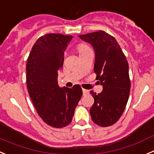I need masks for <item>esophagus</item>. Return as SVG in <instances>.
<instances>
[{
    "instance_id": "obj_1",
    "label": "esophagus",
    "mask_w": 154,
    "mask_h": 154,
    "mask_svg": "<svg viewBox=\"0 0 154 154\" xmlns=\"http://www.w3.org/2000/svg\"><path fill=\"white\" fill-rule=\"evenodd\" d=\"M82 91H83V94H84V95H86V94H89V91H87V90L83 89Z\"/></svg>"
}]
</instances>
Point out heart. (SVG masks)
I'll return each mask as SVG.
<instances>
[{"label": "heart", "instance_id": "obj_1", "mask_svg": "<svg viewBox=\"0 0 154 154\" xmlns=\"http://www.w3.org/2000/svg\"><path fill=\"white\" fill-rule=\"evenodd\" d=\"M90 50L91 49L90 48L89 46H87V44H80V45L78 46V48H77V51H78L79 52V54L85 53V52L90 51Z\"/></svg>", "mask_w": 154, "mask_h": 154}]
</instances>
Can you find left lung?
Listing matches in <instances>:
<instances>
[{
    "label": "left lung",
    "instance_id": "8db88e82",
    "mask_svg": "<svg viewBox=\"0 0 154 154\" xmlns=\"http://www.w3.org/2000/svg\"><path fill=\"white\" fill-rule=\"evenodd\" d=\"M95 51L94 72L103 86L100 94L91 91L94 103L91 119L100 127H109L120 119L125 110L131 91L129 65L114 37L103 30L79 36Z\"/></svg>",
    "mask_w": 154,
    "mask_h": 154
}]
</instances>
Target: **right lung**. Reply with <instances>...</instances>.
Instances as JSON below:
<instances>
[{"mask_svg": "<svg viewBox=\"0 0 154 154\" xmlns=\"http://www.w3.org/2000/svg\"><path fill=\"white\" fill-rule=\"evenodd\" d=\"M73 36L48 34L37 39L27 63V87L37 113L47 124L62 128L72 121L83 95L80 85L59 87L58 72Z\"/></svg>", "mask_w": 154, "mask_h": 154, "instance_id": "right-lung-1", "label": "right lung"}]
</instances>
